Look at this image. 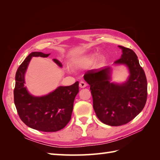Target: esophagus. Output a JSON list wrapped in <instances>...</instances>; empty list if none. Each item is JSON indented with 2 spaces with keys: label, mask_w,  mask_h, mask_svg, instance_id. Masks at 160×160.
<instances>
[{
  "label": "esophagus",
  "mask_w": 160,
  "mask_h": 160,
  "mask_svg": "<svg viewBox=\"0 0 160 160\" xmlns=\"http://www.w3.org/2000/svg\"><path fill=\"white\" fill-rule=\"evenodd\" d=\"M86 86H87V84H86V83H85L84 81H81V82L79 83V87L81 88H86Z\"/></svg>",
  "instance_id": "1"
}]
</instances>
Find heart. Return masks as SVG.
Instances as JSON below:
<instances>
[{"instance_id":"b5f03b06","label":"heart","mask_w":160,"mask_h":160,"mask_svg":"<svg viewBox=\"0 0 160 160\" xmlns=\"http://www.w3.org/2000/svg\"><path fill=\"white\" fill-rule=\"evenodd\" d=\"M96 59H97V55H86L78 59L76 62V64L80 68H86V67H89L93 64ZM102 63H103V58H100L97 62V65L98 66H101Z\"/></svg>"}]
</instances>
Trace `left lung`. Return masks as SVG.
Returning a JSON list of instances; mask_svg holds the SVG:
<instances>
[{
    "instance_id": "obj_1",
    "label": "left lung",
    "mask_w": 160,
    "mask_h": 160,
    "mask_svg": "<svg viewBox=\"0 0 160 160\" xmlns=\"http://www.w3.org/2000/svg\"><path fill=\"white\" fill-rule=\"evenodd\" d=\"M122 49L116 65H125L129 75L125 82H112V69L108 66L88 70L84 79L90 86L93 108L98 118L105 125H125L142 112L147 98V81L138 57L131 49Z\"/></svg>"
}]
</instances>
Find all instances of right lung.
<instances>
[{"mask_svg": "<svg viewBox=\"0 0 160 160\" xmlns=\"http://www.w3.org/2000/svg\"><path fill=\"white\" fill-rule=\"evenodd\" d=\"M49 54L33 52L27 57L16 73L14 103L22 121L30 128L44 132H54L64 128L69 122L73 109L74 98L79 92V82L70 86H59L50 93L35 97L24 86V75L33 57L47 58ZM62 67L59 60L53 59Z\"/></svg>", "mask_w": 160, "mask_h": 160, "instance_id": "1", "label": "right lung"}]
</instances>
